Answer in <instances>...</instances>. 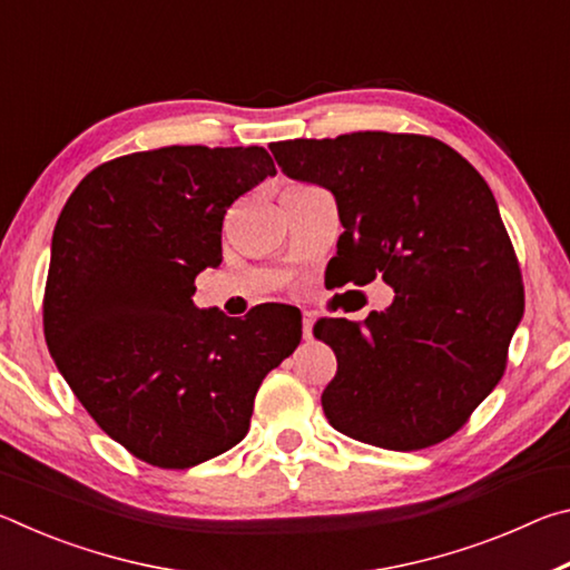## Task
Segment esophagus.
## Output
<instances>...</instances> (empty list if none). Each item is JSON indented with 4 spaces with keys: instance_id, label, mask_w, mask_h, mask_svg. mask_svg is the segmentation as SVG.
Instances as JSON below:
<instances>
[{
    "instance_id": "esophagus-1",
    "label": "esophagus",
    "mask_w": 570,
    "mask_h": 570,
    "mask_svg": "<svg viewBox=\"0 0 570 570\" xmlns=\"http://www.w3.org/2000/svg\"><path fill=\"white\" fill-rule=\"evenodd\" d=\"M302 334H304V340H312L314 336V314L312 312L302 314Z\"/></svg>"
}]
</instances>
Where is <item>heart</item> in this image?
<instances>
[{"label":"heart","instance_id":"b5f03b06","mask_svg":"<svg viewBox=\"0 0 570 570\" xmlns=\"http://www.w3.org/2000/svg\"><path fill=\"white\" fill-rule=\"evenodd\" d=\"M294 188H304V186H292V188H286V190H294Z\"/></svg>","mask_w":570,"mask_h":570}]
</instances>
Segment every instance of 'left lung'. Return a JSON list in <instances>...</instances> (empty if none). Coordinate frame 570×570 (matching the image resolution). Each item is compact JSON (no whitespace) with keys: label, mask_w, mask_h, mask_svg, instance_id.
<instances>
[{"label":"left lung","mask_w":570,"mask_h":570,"mask_svg":"<svg viewBox=\"0 0 570 570\" xmlns=\"http://www.w3.org/2000/svg\"><path fill=\"white\" fill-rule=\"evenodd\" d=\"M268 148L284 176L332 190L346 282L382 278L394 292L364 322H316L336 354L326 420L400 452L455 435L503 377L525 306L493 190L428 135L364 130Z\"/></svg>","instance_id":"1"}]
</instances>
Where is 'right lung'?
I'll use <instances>...</instances> for the list:
<instances>
[{"mask_svg": "<svg viewBox=\"0 0 570 570\" xmlns=\"http://www.w3.org/2000/svg\"><path fill=\"white\" fill-rule=\"evenodd\" d=\"M274 173L258 146L132 153L88 173L57 218L47 346L90 417L150 465L238 445L264 377L302 342L294 306L230 320L193 304L196 276L224 258L228 206Z\"/></svg>", "mask_w": 570, "mask_h": 570, "instance_id": "1", "label": "right lung"}]
</instances>
